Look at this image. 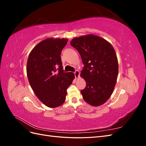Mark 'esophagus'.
I'll list each match as a JSON object with an SVG mask.
<instances>
[{"instance_id":"34e87169","label":"esophagus","mask_w":146,"mask_h":146,"mask_svg":"<svg viewBox=\"0 0 146 146\" xmlns=\"http://www.w3.org/2000/svg\"><path fill=\"white\" fill-rule=\"evenodd\" d=\"M74 75L75 77H76V78L77 79L79 77V76H80V72H79L78 70H76V71L74 72Z\"/></svg>"}]
</instances>
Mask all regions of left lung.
Returning <instances> with one entry per match:
<instances>
[{
	"label": "left lung",
	"instance_id": "8db88e82",
	"mask_svg": "<svg viewBox=\"0 0 146 146\" xmlns=\"http://www.w3.org/2000/svg\"><path fill=\"white\" fill-rule=\"evenodd\" d=\"M80 54L84 66L80 76L86 85L81 94L86 103L98 107L113 92L118 76V61L113 46L94 35L74 38L70 42Z\"/></svg>",
	"mask_w": 146,
	"mask_h": 146
}]
</instances>
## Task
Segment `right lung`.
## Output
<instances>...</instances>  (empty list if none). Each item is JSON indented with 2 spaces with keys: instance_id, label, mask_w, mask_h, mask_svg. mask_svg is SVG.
I'll list each match as a JSON object with an SVG mask.
<instances>
[{
  "instance_id": "obj_1",
  "label": "right lung",
  "mask_w": 146,
  "mask_h": 146,
  "mask_svg": "<svg viewBox=\"0 0 146 146\" xmlns=\"http://www.w3.org/2000/svg\"><path fill=\"white\" fill-rule=\"evenodd\" d=\"M67 38L44 39L30 52L27 63L30 85L37 98L47 107L56 108L66 100L67 89L75 78L72 72H64L61 52Z\"/></svg>"
}]
</instances>
